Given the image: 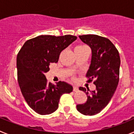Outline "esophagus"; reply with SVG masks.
<instances>
[{
    "instance_id": "obj_1",
    "label": "esophagus",
    "mask_w": 134,
    "mask_h": 134,
    "mask_svg": "<svg viewBox=\"0 0 134 134\" xmlns=\"http://www.w3.org/2000/svg\"><path fill=\"white\" fill-rule=\"evenodd\" d=\"M73 91H74V92H78L79 91V87L77 86H73Z\"/></svg>"
}]
</instances>
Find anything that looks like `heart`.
Here are the masks:
<instances>
[{
    "instance_id": "b5f03b06",
    "label": "heart",
    "mask_w": 134,
    "mask_h": 134,
    "mask_svg": "<svg viewBox=\"0 0 134 134\" xmlns=\"http://www.w3.org/2000/svg\"><path fill=\"white\" fill-rule=\"evenodd\" d=\"M85 47H86V46H78L76 47L75 49H80V48H85Z\"/></svg>"
}]
</instances>
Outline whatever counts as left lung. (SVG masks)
<instances>
[{
	"label": "left lung",
	"instance_id": "1",
	"mask_svg": "<svg viewBox=\"0 0 134 134\" xmlns=\"http://www.w3.org/2000/svg\"><path fill=\"white\" fill-rule=\"evenodd\" d=\"M80 40L92 49V59L86 74L87 82L96 85V89L88 93L83 87L79 90L86 93L87 100L76 105L85 115H94L105 108L115 92L119 80L120 57L119 52L109 39L97 35H79Z\"/></svg>",
	"mask_w": 134,
	"mask_h": 134
}]
</instances>
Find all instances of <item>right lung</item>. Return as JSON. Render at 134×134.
Here are the masks:
<instances>
[{"instance_id":"1","label":"right lung","mask_w":134,"mask_h":134,"mask_svg":"<svg viewBox=\"0 0 134 134\" xmlns=\"http://www.w3.org/2000/svg\"><path fill=\"white\" fill-rule=\"evenodd\" d=\"M77 39L71 35H40L27 40L16 57L17 80L25 100L40 115L52 113L58 108L61 96L73 88L66 82L48 83L45 73L51 63H57L60 53Z\"/></svg>"}]
</instances>
